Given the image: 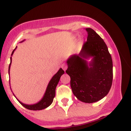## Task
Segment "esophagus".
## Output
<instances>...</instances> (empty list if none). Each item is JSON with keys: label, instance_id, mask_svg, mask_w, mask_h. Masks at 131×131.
<instances>
[{"label": "esophagus", "instance_id": "esophagus-1", "mask_svg": "<svg viewBox=\"0 0 131 131\" xmlns=\"http://www.w3.org/2000/svg\"><path fill=\"white\" fill-rule=\"evenodd\" d=\"M67 67H68V66L66 63H63L62 64H61V68H62L63 70L64 71H65L67 69Z\"/></svg>", "mask_w": 131, "mask_h": 131}]
</instances>
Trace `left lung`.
Segmentation results:
<instances>
[{
    "label": "left lung",
    "mask_w": 131,
    "mask_h": 131,
    "mask_svg": "<svg viewBox=\"0 0 131 131\" xmlns=\"http://www.w3.org/2000/svg\"><path fill=\"white\" fill-rule=\"evenodd\" d=\"M87 41L79 54L67 60L66 71L71 78L73 94L85 103H94L105 97L110 90L113 81V61L104 40L91 28ZM91 57L89 63L86 60Z\"/></svg>",
    "instance_id": "obj_1"
}]
</instances>
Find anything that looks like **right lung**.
Instances as JSON below:
<instances>
[{"mask_svg":"<svg viewBox=\"0 0 131 131\" xmlns=\"http://www.w3.org/2000/svg\"><path fill=\"white\" fill-rule=\"evenodd\" d=\"M24 40H23V41H24ZM23 41H21V42ZM16 47H16L15 49L13 50L11 56L13 55V53H14V51L15 50ZM11 63L12 57H10V63L9 64L8 67V74H10V66H11ZM64 73V71L61 68H60V70L58 71V72H57L56 74L52 78V79H50L49 84H48L47 87L46 92H45L44 95H43V97H42V99L39 102H37V103H35V104L33 105L25 104V103H22L21 102L19 101L18 99H17L18 101L24 107H25L28 110H41L46 108L48 106H50V105L52 104V102H53V98L55 97V89H56L57 85L58 84V82H59L61 75L63 74ZM13 95H14V94H13Z\"/></svg>","mask_w":131,"mask_h":131,"instance_id":"add662e5","label":"right lung"}]
</instances>
